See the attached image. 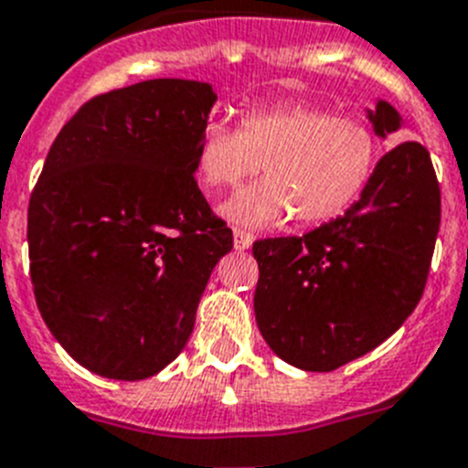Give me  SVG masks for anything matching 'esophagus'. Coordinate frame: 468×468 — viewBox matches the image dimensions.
Instances as JSON below:
<instances>
[{
  "label": "esophagus",
  "instance_id": "esophagus-1",
  "mask_svg": "<svg viewBox=\"0 0 468 468\" xmlns=\"http://www.w3.org/2000/svg\"><path fill=\"white\" fill-rule=\"evenodd\" d=\"M233 238H235V250H250V245L254 242V235L245 229H235L233 230Z\"/></svg>",
  "mask_w": 468,
  "mask_h": 468
}]
</instances>
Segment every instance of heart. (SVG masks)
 Listing matches in <instances>:
<instances>
[{
	"label": "heart",
	"mask_w": 468,
	"mask_h": 468,
	"mask_svg": "<svg viewBox=\"0 0 468 468\" xmlns=\"http://www.w3.org/2000/svg\"><path fill=\"white\" fill-rule=\"evenodd\" d=\"M381 157V138L367 120L313 103H278L242 112L238 129L209 122L195 150V169L211 190L233 188L263 174L268 181L223 202L229 221L250 229L302 226L341 217L365 193Z\"/></svg>",
	"instance_id": "obj_1"
}]
</instances>
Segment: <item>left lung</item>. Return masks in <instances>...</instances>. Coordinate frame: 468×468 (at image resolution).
Returning <instances> with one entry per match:
<instances>
[{"instance_id":"8db88e82","label":"left lung","mask_w":468,"mask_h":468,"mask_svg":"<svg viewBox=\"0 0 468 468\" xmlns=\"http://www.w3.org/2000/svg\"><path fill=\"white\" fill-rule=\"evenodd\" d=\"M369 120L379 136L400 127L386 101ZM438 229L441 186L429 150L403 141L344 217L303 238L254 242V313L268 346L306 372H332L379 346L424 294Z\"/></svg>"}]
</instances>
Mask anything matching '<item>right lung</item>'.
<instances>
[{"mask_svg":"<svg viewBox=\"0 0 468 468\" xmlns=\"http://www.w3.org/2000/svg\"><path fill=\"white\" fill-rule=\"evenodd\" d=\"M217 93L148 80L65 122L27 207L30 278L51 335L108 379L157 375L188 344L233 230L195 181Z\"/></svg>","mask_w":468,"mask_h":468,"instance_id":"add662e5","label":"right lung"}]
</instances>
